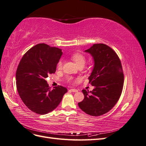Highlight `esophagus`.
Segmentation results:
<instances>
[{
  "instance_id": "34e87169",
  "label": "esophagus",
  "mask_w": 146,
  "mask_h": 146,
  "mask_svg": "<svg viewBox=\"0 0 146 146\" xmlns=\"http://www.w3.org/2000/svg\"><path fill=\"white\" fill-rule=\"evenodd\" d=\"M70 91H71L72 92H78V90H76V89H70Z\"/></svg>"
}]
</instances>
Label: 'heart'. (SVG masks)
Listing matches in <instances>:
<instances>
[{
	"label": "heart",
	"instance_id": "obj_1",
	"mask_svg": "<svg viewBox=\"0 0 146 146\" xmlns=\"http://www.w3.org/2000/svg\"><path fill=\"white\" fill-rule=\"evenodd\" d=\"M72 59L75 61V63H76L77 66L81 64H85V58L82 54H80V53H75V54H72ZM63 65V61L60 60L58 61V64H57V68L58 69H61ZM68 80L70 81V78H69Z\"/></svg>",
	"mask_w": 146,
	"mask_h": 146
}]
</instances>
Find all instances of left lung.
Returning a JSON list of instances; mask_svg holds the SVG:
<instances>
[{
  "mask_svg": "<svg viewBox=\"0 0 146 146\" xmlns=\"http://www.w3.org/2000/svg\"><path fill=\"white\" fill-rule=\"evenodd\" d=\"M94 60V68L89 83L92 91L83 90L84 99L78 104L83 111L99 116L111 110L121 95L123 74L120 59L111 47L104 44H95L85 50Z\"/></svg>",
  "mask_w": 146,
  "mask_h": 146,
  "instance_id": "8db88e82",
  "label": "left lung"
}]
</instances>
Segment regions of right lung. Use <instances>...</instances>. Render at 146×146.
<instances>
[{"mask_svg":"<svg viewBox=\"0 0 146 146\" xmlns=\"http://www.w3.org/2000/svg\"><path fill=\"white\" fill-rule=\"evenodd\" d=\"M63 52L46 44H38L24 55L17 67L16 79L17 92L31 111L46 114L58 107L68 90L58 86L52 90L46 78L56 71Z\"/></svg>","mask_w":146,"mask_h":146,"instance_id":"obj_1","label":"right lung"}]
</instances>
